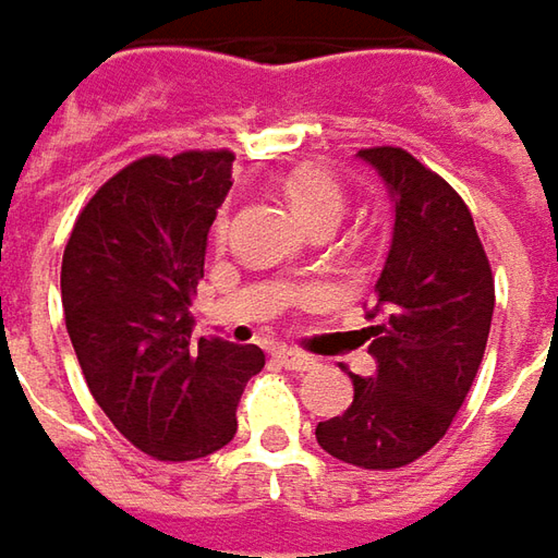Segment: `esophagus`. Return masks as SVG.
<instances>
[{
	"instance_id": "34e87169",
	"label": "esophagus",
	"mask_w": 558,
	"mask_h": 558,
	"mask_svg": "<svg viewBox=\"0 0 558 558\" xmlns=\"http://www.w3.org/2000/svg\"><path fill=\"white\" fill-rule=\"evenodd\" d=\"M275 361H278L280 367L296 371V374H305V371H312V367H315V361H312V357L299 355V352H290V349H278V352H275Z\"/></svg>"
}]
</instances>
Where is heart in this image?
I'll list each match as a JSON object with an SVG mask.
<instances>
[{
    "label": "heart",
    "instance_id": "b5f03b06",
    "mask_svg": "<svg viewBox=\"0 0 558 558\" xmlns=\"http://www.w3.org/2000/svg\"><path fill=\"white\" fill-rule=\"evenodd\" d=\"M283 191H287V201L293 203L302 219L308 225H317V221H337L342 216V187L337 184L333 175H327L324 169H315V166H302V169H293L283 182ZM225 219H219V238L225 234Z\"/></svg>",
    "mask_w": 558,
    "mask_h": 558
}]
</instances>
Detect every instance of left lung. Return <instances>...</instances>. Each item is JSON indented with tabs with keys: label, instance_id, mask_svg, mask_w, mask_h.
Masks as SVG:
<instances>
[{
	"label": "left lung",
	"instance_id": "obj_1",
	"mask_svg": "<svg viewBox=\"0 0 558 558\" xmlns=\"http://www.w3.org/2000/svg\"><path fill=\"white\" fill-rule=\"evenodd\" d=\"M392 197V243L367 308L374 376H352L349 411L317 423V445L361 470H398L448 433L485 355L494 278L470 209L401 147H367Z\"/></svg>",
	"mask_w": 558,
	"mask_h": 558
}]
</instances>
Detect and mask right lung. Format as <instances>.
I'll return each instance as SVG.
<instances>
[{"instance_id":"add662e5","label":"right lung","mask_w":558,"mask_h":558,"mask_svg":"<svg viewBox=\"0 0 558 558\" xmlns=\"http://www.w3.org/2000/svg\"><path fill=\"white\" fill-rule=\"evenodd\" d=\"M228 150L145 157L86 203L61 262V302L88 392L157 460H197L238 433L259 345L191 342L206 238L231 191Z\"/></svg>"}]
</instances>
